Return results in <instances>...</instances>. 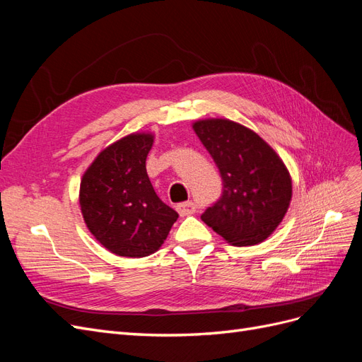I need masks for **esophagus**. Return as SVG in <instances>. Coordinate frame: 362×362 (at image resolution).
Masks as SVG:
<instances>
[{
  "instance_id": "esophagus-1",
  "label": "esophagus",
  "mask_w": 362,
  "mask_h": 362,
  "mask_svg": "<svg viewBox=\"0 0 362 362\" xmlns=\"http://www.w3.org/2000/svg\"><path fill=\"white\" fill-rule=\"evenodd\" d=\"M176 211L179 212L180 216H188V215L195 214V204H194V202H185V203H180L176 206Z\"/></svg>"
}]
</instances>
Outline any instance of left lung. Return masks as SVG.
Wrapping results in <instances>:
<instances>
[{"instance_id":"obj_1","label":"left lung","mask_w":362,"mask_h":362,"mask_svg":"<svg viewBox=\"0 0 362 362\" xmlns=\"http://www.w3.org/2000/svg\"><path fill=\"white\" fill-rule=\"evenodd\" d=\"M192 129L214 158L223 195L202 215L227 243L257 245L281 223L291 200L283 159L254 131L227 119H206Z\"/></svg>"}]
</instances>
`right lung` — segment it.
I'll use <instances>...</instances> for the list:
<instances>
[{
	"mask_svg": "<svg viewBox=\"0 0 362 362\" xmlns=\"http://www.w3.org/2000/svg\"><path fill=\"white\" fill-rule=\"evenodd\" d=\"M153 138L151 132L120 138L100 151L81 179L79 206L87 228L120 257L139 259L158 251L179 218L147 176Z\"/></svg>",
	"mask_w": 362,
	"mask_h": 362,
	"instance_id": "1",
	"label": "right lung"
}]
</instances>
